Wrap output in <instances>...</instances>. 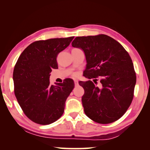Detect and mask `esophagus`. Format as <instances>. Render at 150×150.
<instances>
[{"instance_id": "obj_1", "label": "esophagus", "mask_w": 150, "mask_h": 150, "mask_svg": "<svg viewBox=\"0 0 150 150\" xmlns=\"http://www.w3.org/2000/svg\"><path fill=\"white\" fill-rule=\"evenodd\" d=\"M74 83H75V86H77L78 85V81L77 80H74Z\"/></svg>"}]
</instances>
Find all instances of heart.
Listing matches in <instances>:
<instances>
[{"mask_svg": "<svg viewBox=\"0 0 150 150\" xmlns=\"http://www.w3.org/2000/svg\"><path fill=\"white\" fill-rule=\"evenodd\" d=\"M73 76H76V74H74Z\"/></svg>", "mask_w": 150, "mask_h": 150, "instance_id": "heart-1", "label": "heart"}]
</instances>
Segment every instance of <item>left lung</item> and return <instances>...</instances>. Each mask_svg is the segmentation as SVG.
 Segmentation results:
<instances>
[{"mask_svg": "<svg viewBox=\"0 0 150 150\" xmlns=\"http://www.w3.org/2000/svg\"><path fill=\"white\" fill-rule=\"evenodd\" d=\"M74 47L82 49L87 65L83 76L91 80L79 82L84 89L82 98L84 112L99 124L119 120L134 98L136 72L128 52L117 41L104 34L76 37ZM96 81H95V80ZM100 81V85L96 81Z\"/></svg>", "mask_w": 150, "mask_h": 150, "instance_id": "1", "label": "left lung"}]
</instances>
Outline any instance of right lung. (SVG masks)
Returning a JSON list of instances; mask_svg holds the SVG:
<instances>
[{
	"label": "right lung",
	"instance_id": "obj_1",
	"mask_svg": "<svg viewBox=\"0 0 150 150\" xmlns=\"http://www.w3.org/2000/svg\"><path fill=\"white\" fill-rule=\"evenodd\" d=\"M74 37L36 41L24 49L13 72L14 94L23 113L31 121L47 125L64 112L66 100L74 88L71 78L50 84V73L57 69V57Z\"/></svg>",
	"mask_w": 150,
	"mask_h": 150
}]
</instances>
